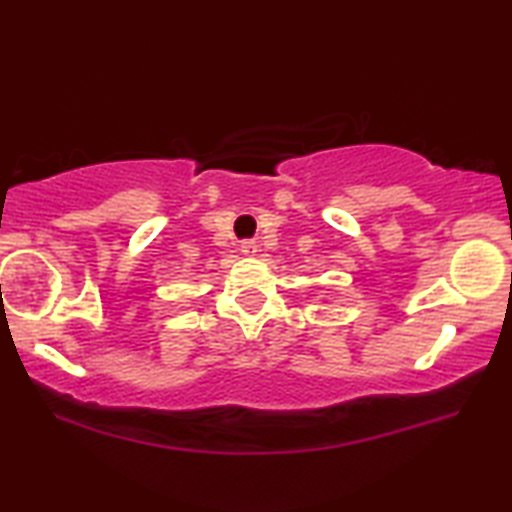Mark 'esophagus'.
Returning a JSON list of instances; mask_svg holds the SVG:
<instances>
[{
	"mask_svg": "<svg viewBox=\"0 0 512 512\" xmlns=\"http://www.w3.org/2000/svg\"><path fill=\"white\" fill-rule=\"evenodd\" d=\"M241 253H244L246 257H255L259 253V246L253 239H246V241H241Z\"/></svg>",
	"mask_w": 512,
	"mask_h": 512,
	"instance_id": "obj_1",
	"label": "esophagus"
}]
</instances>
